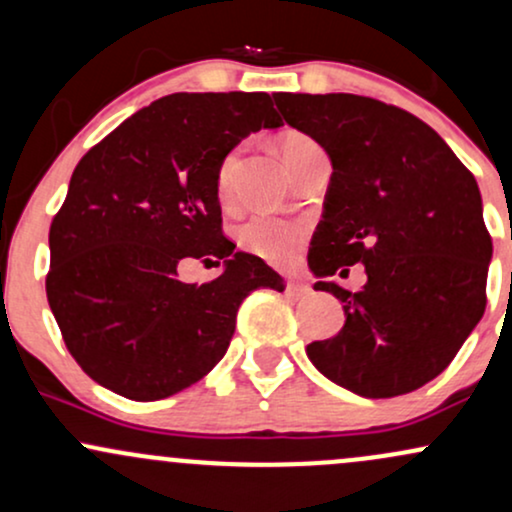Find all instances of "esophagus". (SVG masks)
Wrapping results in <instances>:
<instances>
[{
	"label": "esophagus",
	"mask_w": 512,
	"mask_h": 512,
	"mask_svg": "<svg viewBox=\"0 0 512 512\" xmlns=\"http://www.w3.org/2000/svg\"><path fill=\"white\" fill-rule=\"evenodd\" d=\"M286 291H289L293 298L310 296V286L303 284V281H289V284H286Z\"/></svg>",
	"instance_id": "34e87169"
}]
</instances>
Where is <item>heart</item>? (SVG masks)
<instances>
[{"label":"heart","mask_w":512,"mask_h":512,"mask_svg":"<svg viewBox=\"0 0 512 512\" xmlns=\"http://www.w3.org/2000/svg\"><path fill=\"white\" fill-rule=\"evenodd\" d=\"M281 156L289 163L291 170H296L301 163L308 158L313 151L320 149L315 139H310L308 134L291 132L281 139L279 144ZM236 173H238V151H231L221 161L219 170H216V195L223 204H228L233 199V187H236ZM305 236V228L296 221H284L274 219V216H255L240 228L238 238L240 245L245 250H250L252 255L262 257L269 264H289L296 257L298 245Z\"/></svg>","instance_id":"1"}]
</instances>
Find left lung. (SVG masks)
Here are the masks:
<instances>
[{
    "mask_svg": "<svg viewBox=\"0 0 512 512\" xmlns=\"http://www.w3.org/2000/svg\"><path fill=\"white\" fill-rule=\"evenodd\" d=\"M274 101L332 161L308 264L346 320L337 337L308 344V358L361 397L419 390L450 366L486 310L493 245L477 180L436 129L395 105L354 93ZM356 261L369 276L358 294L326 279Z\"/></svg>",
    "mask_w": 512,
    "mask_h": 512,
    "instance_id": "8db88e82",
    "label": "left lung"
}]
</instances>
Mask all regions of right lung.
Instances as JSON below:
<instances>
[{
    "instance_id": "add662e5",
    "label": "right lung",
    "mask_w": 512,
    "mask_h": 512,
    "mask_svg": "<svg viewBox=\"0 0 512 512\" xmlns=\"http://www.w3.org/2000/svg\"><path fill=\"white\" fill-rule=\"evenodd\" d=\"M269 93H173L127 117L74 168L50 226L48 303L88 378L134 402L202 380L250 291H284L221 231L216 170L240 139L281 127ZM224 262L185 285L182 259Z\"/></svg>"
}]
</instances>
